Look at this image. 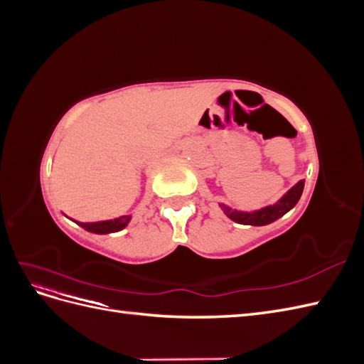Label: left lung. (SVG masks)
Instances as JSON below:
<instances>
[{
    "label": "left lung",
    "mask_w": 364,
    "mask_h": 364,
    "mask_svg": "<svg viewBox=\"0 0 364 364\" xmlns=\"http://www.w3.org/2000/svg\"><path fill=\"white\" fill-rule=\"evenodd\" d=\"M304 182L305 181H299L297 182L293 188H290L287 193H285L281 200L277 202L274 205L266 206L262 209H258V211H253V213H243V211H232V209L225 206V205H220L222 209L225 211V214L230 218L234 220V222L240 223V225H252V226H264V225H269L274 220H278L279 217H282L284 214H287L290 209L299 202L302 191H304Z\"/></svg>",
    "instance_id": "8db88e82"
}]
</instances>
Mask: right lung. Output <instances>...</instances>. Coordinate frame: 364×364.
Listing matches in <instances>:
<instances>
[{"label": "right lung", "instance_id": "1", "mask_svg": "<svg viewBox=\"0 0 364 364\" xmlns=\"http://www.w3.org/2000/svg\"><path fill=\"white\" fill-rule=\"evenodd\" d=\"M130 222V215H123L119 218L114 220H106V222H95V223H82V222H75L83 229H86L87 232L92 234H111V232H118L123 228L127 226Z\"/></svg>", "mask_w": 364, "mask_h": 364}]
</instances>
